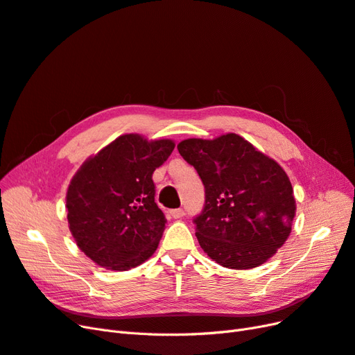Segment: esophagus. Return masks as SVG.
Returning a JSON list of instances; mask_svg holds the SVG:
<instances>
[{"instance_id":"esophagus-1","label":"esophagus","mask_w":355,"mask_h":355,"mask_svg":"<svg viewBox=\"0 0 355 355\" xmlns=\"http://www.w3.org/2000/svg\"><path fill=\"white\" fill-rule=\"evenodd\" d=\"M170 214H171V218L180 219V218L185 216V210H184V209H176V210H171Z\"/></svg>"}]
</instances>
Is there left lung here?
Here are the masks:
<instances>
[{"instance_id": "obj_1", "label": "left lung", "mask_w": 355, "mask_h": 355, "mask_svg": "<svg viewBox=\"0 0 355 355\" xmlns=\"http://www.w3.org/2000/svg\"><path fill=\"white\" fill-rule=\"evenodd\" d=\"M178 151L206 189V204L194 219L204 253L231 270H252L272 257L292 232L296 214L283 167L235 133L185 139Z\"/></svg>"}]
</instances>
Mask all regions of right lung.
Here are the masks:
<instances>
[{"label": "right lung", "mask_w": 355, "mask_h": 355, "mask_svg": "<svg viewBox=\"0 0 355 355\" xmlns=\"http://www.w3.org/2000/svg\"><path fill=\"white\" fill-rule=\"evenodd\" d=\"M173 149L171 139L123 135L73 175L67 191L69 231L96 265L128 271L154 254L167 219L154 200L153 173Z\"/></svg>", "instance_id": "right-lung-1"}]
</instances>
